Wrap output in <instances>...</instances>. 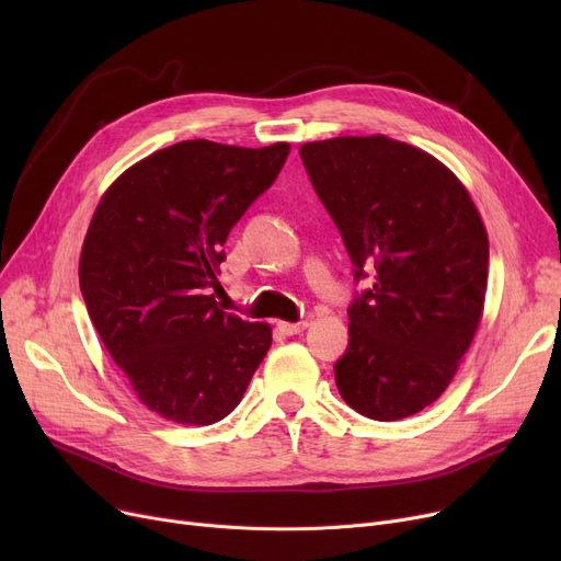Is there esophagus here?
<instances>
[{"mask_svg": "<svg viewBox=\"0 0 561 561\" xmlns=\"http://www.w3.org/2000/svg\"><path fill=\"white\" fill-rule=\"evenodd\" d=\"M277 328H279V332H284L286 336H293V334L305 332V330L309 328V322H307V320H300V322H284V320H279Z\"/></svg>", "mask_w": 561, "mask_h": 561, "instance_id": "esophagus-1", "label": "esophagus"}]
</instances>
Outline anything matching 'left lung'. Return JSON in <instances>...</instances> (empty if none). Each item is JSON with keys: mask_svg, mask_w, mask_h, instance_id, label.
Segmentation results:
<instances>
[{"mask_svg": "<svg viewBox=\"0 0 561 561\" xmlns=\"http://www.w3.org/2000/svg\"><path fill=\"white\" fill-rule=\"evenodd\" d=\"M300 157L355 279L373 271V286L347 309L339 393L373 421L414 416L448 389L480 328L482 216L448 165L389 136L313 140Z\"/></svg>", "mask_w": 561, "mask_h": 561, "instance_id": "1", "label": "left lung"}]
</instances>
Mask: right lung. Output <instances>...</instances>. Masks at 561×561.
Instances as JSON below:
<instances>
[{"label": "right lung", "instance_id": "1", "mask_svg": "<svg viewBox=\"0 0 561 561\" xmlns=\"http://www.w3.org/2000/svg\"><path fill=\"white\" fill-rule=\"evenodd\" d=\"M288 142L182 140L127 168L88 225L79 286L138 400L165 421L211 425L241 402L273 343L268 322L218 307L231 227L277 180Z\"/></svg>", "mask_w": 561, "mask_h": 561}]
</instances>
